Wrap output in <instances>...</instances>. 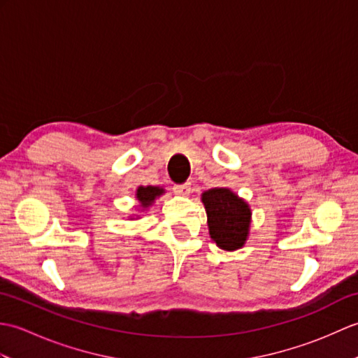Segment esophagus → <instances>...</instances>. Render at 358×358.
<instances>
[{
    "label": "esophagus",
    "mask_w": 358,
    "mask_h": 358,
    "mask_svg": "<svg viewBox=\"0 0 358 358\" xmlns=\"http://www.w3.org/2000/svg\"><path fill=\"white\" fill-rule=\"evenodd\" d=\"M172 189H173L175 194H178V195H187L189 192H191V183L175 185Z\"/></svg>",
    "instance_id": "1"
}]
</instances>
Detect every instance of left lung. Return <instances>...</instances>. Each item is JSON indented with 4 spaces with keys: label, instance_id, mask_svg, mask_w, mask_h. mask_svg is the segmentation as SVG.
Returning <instances> with one entry per match:
<instances>
[{
    "label": "left lung",
    "instance_id": "obj_1",
    "mask_svg": "<svg viewBox=\"0 0 358 358\" xmlns=\"http://www.w3.org/2000/svg\"><path fill=\"white\" fill-rule=\"evenodd\" d=\"M201 200L206 208L210 238L217 246L235 250L245 245L250 224L248 204L226 187L209 189Z\"/></svg>",
    "mask_w": 358,
    "mask_h": 358
}]
</instances>
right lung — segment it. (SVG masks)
I'll list each match as a JSON object with an SVG mask.
<instances>
[{
    "label": "right lung",
    "mask_w": 358,
    "mask_h": 358,
    "mask_svg": "<svg viewBox=\"0 0 358 358\" xmlns=\"http://www.w3.org/2000/svg\"><path fill=\"white\" fill-rule=\"evenodd\" d=\"M162 194H163V189H159V187H154V186L138 187V191H136V199L141 201L143 208H148V206H150L152 201L155 200V196L162 195Z\"/></svg>",
    "instance_id": "add662e5"
}]
</instances>
